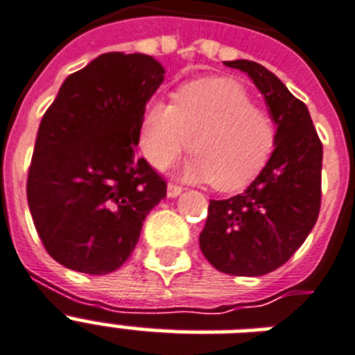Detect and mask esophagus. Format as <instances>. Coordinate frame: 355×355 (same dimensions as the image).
<instances>
[{
  "label": "esophagus",
  "mask_w": 355,
  "mask_h": 355,
  "mask_svg": "<svg viewBox=\"0 0 355 355\" xmlns=\"http://www.w3.org/2000/svg\"><path fill=\"white\" fill-rule=\"evenodd\" d=\"M180 193H182V188H180V186H177V184H167V197H169V199H175V197H178Z\"/></svg>",
  "instance_id": "obj_1"
}]
</instances>
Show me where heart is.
Instances as JSON below:
<instances>
[{
	"instance_id": "1",
	"label": "heart",
	"mask_w": 355,
	"mask_h": 355,
	"mask_svg": "<svg viewBox=\"0 0 355 355\" xmlns=\"http://www.w3.org/2000/svg\"><path fill=\"white\" fill-rule=\"evenodd\" d=\"M192 144H189V139ZM272 119L252 107L247 90L227 77L180 86L175 103L153 97L139 119L141 155L167 169L184 150L195 153L182 167L191 182H211L221 191L245 188L275 149Z\"/></svg>"
}]
</instances>
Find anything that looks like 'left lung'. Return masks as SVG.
I'll return each instance as SVG.
<instances>
[{
	"label": "left lung",
	"instance_id": "8db88e82",
	"mask_svg": "<svg viewBox=\"0 0 355 355\" xmlns=\"http://www.w3.org/2000/svg\"><path fill=\"white\" fill-rule=\"evenodd\" d=\"M250 77L276 125L275 150L243 193L210 200L200 250L217 270L261 276L284 265L313 230L320 210L322 144L308 107L252 60H228Z\"/></svg>",
	"mask_w": 355,
	"mask_h": 355
}]
</instances>
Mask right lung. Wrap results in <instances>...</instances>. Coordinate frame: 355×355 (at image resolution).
I'll return each instance as SVG.
<instances>
[{"instance_id":"right-lung-1","label":"right lung","mask_w":355,"mask_h":355,"mask_svg":"<svg viewBox=\"0 0 355 355\" xmlns=\"http://www.w3.org/2000/svg\"><path fill=\"white\" fill-rule=\"evenodd\" d=\"M166 69L144 53H105L64 80L36 134L27 202L53 259L119 269L166 182L138 158L139 119Z\"/></svg>"}]
</instances>
